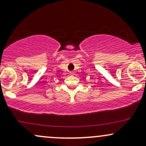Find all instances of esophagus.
I'll use <instances>...</instances> for the list:
<instances>
[{
	"label": "esophagus",
	"mask_w": 146,
	"mask_h": 146,
	"mask_svg": "<svg viewBox=\"0 0 146 146\" xmlns=\"http://www.w3.org/2000/svg\"><path fill=\"white\" fill-rule=\"evenodd\" d=\"M72 73H71V74H72Z\"/></svg>",
	"instance_id": "34e87169"
}]
</instances>
